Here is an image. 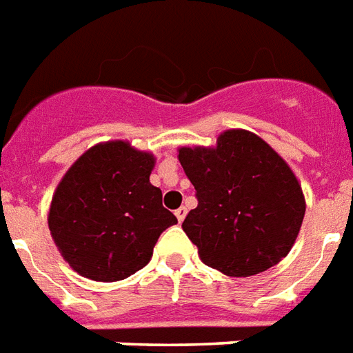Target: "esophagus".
<instances>
[{"mask_svg":"<svg viewBox=\"0 0 353 353\" xmlns=\"http://www.w3.org/2000/svg\"><path fill=\"white\" fill-rule=\"evenodd\" d=\"M185 216H187V209H185V207H179V209H176V219L179 224H181L183 220H185Z\"/></svg>","mask_w":353,"mask_h":353,"instance_id":"1","label":"esophagus"}]
</instances>
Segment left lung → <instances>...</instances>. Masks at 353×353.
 I'll list each match as a JSON object with an SVG mask.
<instances>
[{"instance_id":"8db88e82","label":"left lung","mask_w":353,"mask_h":353,"mask_svg":"<svg viewBox=\"0 0 353 353\" xmlns=\"http://www.w3.org/2000/svg\"><path fill=\"white\" fill-rule=\"evenodd\" d=\"M198 207L183 231L214 270L246 278L278 265L305 214L302 185L281 155L246 129H228L216 146L177 150Z\"/></svg>"}]
</instances>
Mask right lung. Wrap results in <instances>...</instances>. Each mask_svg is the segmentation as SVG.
<instances>
[{"label": "right lung", "instance_id": "1", "mask_svg": "<svg viewBox=\"0 0 353 353\" xmlns=\"http://www.w3.org/2000/svg\"><path fill=\"white\" fill-rule=\"evenodd\" d=\"M155 157L128 141L88 148L51 198V239L75 272L120 281L150 263L159 235L177 224L150 183Z\"/></svg>", "mask_w": 353, "mask_h": 353}]
</instances>
